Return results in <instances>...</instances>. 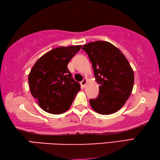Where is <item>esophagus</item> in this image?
Masks as SVG:
<instances>
[{
  "mask_svg": "<svg viewBox=\"0 0 160 160\" xmlns=\"http://www.w3.org/2000/svg\"><path fill=\"white\" fill-rule=\"evenodd\" d=\"M86 83H87V78H84L83 79V81L82 82H81V85H82V87H84V86H86Z\"/></svg>",
  "mask_w": 160,
  "mask_h": 160,
  "instance_id": "1",
  "label": "esophagus"
}]
</instances>
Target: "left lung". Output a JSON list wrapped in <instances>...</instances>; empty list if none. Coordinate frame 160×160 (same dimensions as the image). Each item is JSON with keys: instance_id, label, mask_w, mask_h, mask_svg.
<instances>
[{"instance_id": "8db88e82", "label": "left lung", "mask_w": 160, "mask_h": 160, "mask_svg": "<svg viewBox=\"0 0 160 160\" xmlns=\"http://www.w3.org/2000/svg\"><path fill=\"white\" fill-rule=\"evenodd\" d=\"M92 64L99 84L97 98L90 99L94 111L102 115L112 114L124 106L131 94L134 72L119 49L105 41H96L82 47Z\"/></svg>"}]
</instances>
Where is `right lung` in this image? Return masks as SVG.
I'll use <instances>...</instances> for the list:
<instances>
[{"instance_id": "1", "label": "right lung", "mask_w": 160, "mask_h": 160, "mask_svg": "<svg viewBox=\"0 0 160 160\" xmlns=\"http://www.w3.org/2000/svg\"><path fill=\"white\" fill-rule=\"evenodd\" d=\"M82 45L60 47L42 56L28 76L30 92L40 108L61 114L72 105L81 86L72 78L67 65Z\"/></svg>"}]
</instances>
